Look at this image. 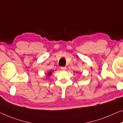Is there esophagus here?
<instances>
[{
    "label": "esophagus",
    "instance_id": "obj_1",
    "mask_svg": "<svg viewBox=\"0 0 123 123\" xmlns=\"http://www.w3.org/2000/svg\"><path fill=\"white\" fill-rule=\"evenodd\" d=\"M66 68H67L66 67H61V69L62 70H66Z\"/></svg>",
    "mask_w": 123,
    "mask_h": 123
}]
</instances>
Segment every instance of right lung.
<instances>
[{
	"label": "right lung",
	"instance_id": "add662e5",
	"mask_svg": "<svg viewBox=\"0 0 123 123\" xmlns=\"http://www.w3.org/2000/svg\"><path fill=\"white\" fill-rule=\"evenodd\" d=\"M51 74H52V72H50L48 74V75H49V76H50V75H51Z\"/></svg>",
	"mask_w": 123,
	"mask_h": 123
}]
</instances>
